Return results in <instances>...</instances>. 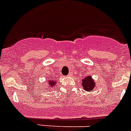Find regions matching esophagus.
Returning a JSON list of instances; mask_svg holds the SVG:
<instances>
[{
  "instance_id": "esophagus-1",
  "label": "esophagus",
  "mask_w": 131,
  "mask_h": 131,
  "mask_svg": "<svg viewBox=\"0 0 131 131\" xmlns=\"http://www.w3.org/2000/svg\"><path fill=\"white\" fill-rule=\"evenodd\" d=\"M71 75H72V74H71V73H69V77H71Z\"/></svg>"
}]
</instances>
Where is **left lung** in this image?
Listing matches in <instances>:
<instances>
[{
	"mask_svg": "<svg viewBox=\"0 0 131 131\" xmlns=\"http://www.w3.org/2000/svg\"><path fill=\"white\" fill-rule=\"evenodd\" d=\"M82 86H83L84 89L86 91H92L94 88L95 87V81L91 77V76H88L84 78L82 81Z\"/></svg>",
	"mask_w": 131,
	"mask_h": 131,
	"instance_id": "left-lung-1",
	"label": "left lung"
}]
</instances>
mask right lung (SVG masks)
I'll use <instances>...</instances> for the list:
<instances>
[{
  "label": "right lung",
  "instance_id": "1",
  "mask_svg": "<svg viewBox=\"0 0 131 131\" xmlns=\"http://www.w3.org/2000/svg\"><path fill=\"white\" fill-rule=\"evenodd\" d=\"M56 81H54V80H52V81H50V80H49V82H48V85L49 86V88H52L53 87L54 85L56 84Z\"/></svg>",
  "mask_w": 131,
  "mask_h": 131
}]
</instances>
